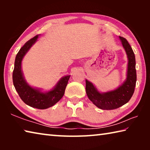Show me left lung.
<instances>
[{
    "label": "left lung",
    "instance_id": "1",
    "mask_svg": "<svg viewBox=\"0 0 150 150\" xmlns=\"http://www.w3.org/2000/svg\"><path fill=\"white\" fill-rule=\"evenodd\" d=\"M119 39L128 58L126 77L124 82L114 90L100 92L91 81L85 79L86 93L94 105L103 110H113L128 102L132 96L136 83L135 55L130 44L122 37Z\"/></svg>",
    "mask_w": 150,
    "mask_h": 150
}]
</instances>
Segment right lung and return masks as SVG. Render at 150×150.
<instances>
[{"mask_svg": "<svg viewBox=\"0 0 150 150\" xmlns=\"http://www.w3.org/2000/svg\"><path fill=\"white\" fill-rule=\"evenodd\" d=\"M38 37L39 35H35L19 50L15 58L12 80L15 89L24 103L35 108L46 109L55 105L63 97L71 75L63 76L52 89L47 91L33 87L27 83L22 69V62L25 55L38 41Z\"/></svg>", "mask_w": 150, "mask_h": 150, "instance_id": "add662e5", "label": "right lung"}]
</instances>
